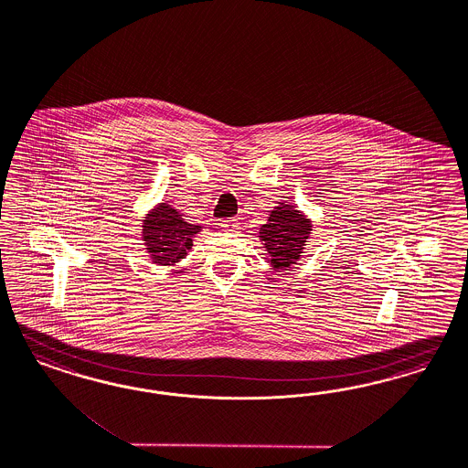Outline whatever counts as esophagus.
<instances>
[{
	"label": "esophagus",
	"mask_w": 468,
	"mask_h": 468,
	"mask_svg": "<svg viewBox=\"0 0 468 468\" xmlns=\"http://www.w3.org/2000/svg\"><path fill=\"white\" fill-rule=\"evenodd\" d=\"M219 226L226 231H235V229H239V221L237 219H225V221H221Z\"/></svg>",
	"instance_id": "esophagus-1"
}]
</instances>
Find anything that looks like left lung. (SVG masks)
I'll list each match as a JSON object with an SVG mask.
<instances>
[{"instance_id": "1", "label": "left lung", "mask_w": 468, "mask_h": 468, "mask_svg": "<svg viewBox=\"0 0 468 468\" xmlns=\"http://www.w3.org/2000/svg\"><path fill=\"white\" fill-rule=\"evenodd\" d=\"M311 233V221L293 206L274 207L266 225L261 226L259 237L270 252L274 268H289L301 258Z\"/></svg>"}]
</instances>
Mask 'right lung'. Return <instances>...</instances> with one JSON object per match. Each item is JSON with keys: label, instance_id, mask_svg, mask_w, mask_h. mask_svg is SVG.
I'll use <instances>...</instances> for the list:
<instances>
[{"label": "right lung", "instance_id": "right-lung-1", "mask_svg": "<svg viewBox=\"0 0 468 468\" xmlns=\"http://www.w3.org/2000/svg\"><path fill=\"white\" fill-rule=\"evenodd\" d=\"M198 231L200 226L186 223L181 219L176 209L167 204H161L146 216L144 240L154 262L167 266L186 256L194 245L192 239Z\"/></svg>", "mask_w": 468, "mask_h": 468}]
</instances>
